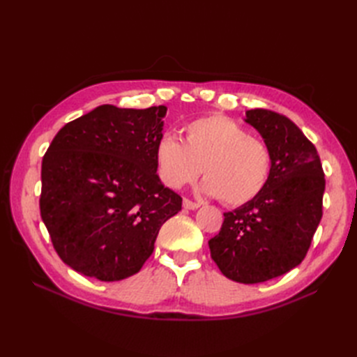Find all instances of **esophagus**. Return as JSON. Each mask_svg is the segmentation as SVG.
Masks as SVG:
<instances>
[{
	"label": "esophagus",
	"mask_w": 357,
	"mask_h": 357,
	"mask_svg": "<svg viewBox=\"0 0 357 357\" xmlns=\"http://www.w3.org/2000/svg\"><path fill=\"white\" fill-rule=\"evenodd\" d=\"M183 207L188 208V210H197V208H199V204L185 198V199H183Z\"/></svg>",
	"instance_id": "1"
}]
</instances>
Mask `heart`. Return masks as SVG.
I'll list each match as a JSON object with an SVG mask.
<instances>
[{"label": "heart", "mask_w": 357, "mask_h": 357, "mask_svg": "<svg viewBox=\"0 0 357 357\" xmlns=\"http://www.w3.org/2000/svg\"><path fill=\"white\" fill-rule=\"evenodd\" d=\"M183 132V143L164 135L156 144L158 174L165 186L181 189L204 172L207 178L201 192L229 207L252 202L265 190L273 172V153L264 139L220 114L192 121Z\"/></svg>", "instance_id": "b5f03b06"}]
</instances>
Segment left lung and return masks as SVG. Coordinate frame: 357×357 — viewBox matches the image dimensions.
I'll list each match as a JSON object with an SVG mask.
<instances>
[{
	"mask_svg": "<svg viewBox=\"0 0 357 357\" xmlns=\"http://www.w3.org/2000/svg\"><path fill=\"white\" fill-rule=\"evenodd\" d=\"M244 121L271 149V178L256 199L223 214L208 245L225 277L255 284L304 261L321 219L325 174L314 144L286 116L255 109Z\"/></svg>",
	"mask_w": 357,
	"mask_h": 357,
	"instance_id": "8db88e82",
	"label": "left lung"
}]
</instances>
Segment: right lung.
Returning a JSON list of instances; mask_svg holds the SVG:
<instances>
[{
	"label": "right lung",
	"mask_w": 357,
	"mask_h": 357,
	"mask_svg": "<svg viewBox=\"0 0 357 357\" xmlns=\"http://www.w3.org/2000/svg\"><path fill=\"white\" fill-rule=\"evenodd\" d=\"M167 107L104 104L67 123L41 164L40 213L56 253L86 277L119 282L153 253L181 198L156 174Z\"/></svg>",
	"instance_id": "1"
}]
</instances>
